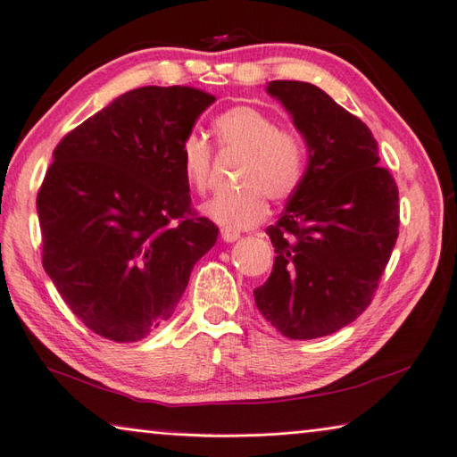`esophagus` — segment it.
<instances>
[{
	"instance_id": "esophagus-1",
	"label": "esophagus",
	"mask_w": 457,
	"mask_h": 457,
	"mask_svg": "<svg viewBox=\"0 0 457 457\" xmlns=\"http://www.w3.org/2000/svg\"><path fill=\"white\" fill-rule=\"evenodd\" d=\"M221 239L226 241V244H234V241L239 239V231L237 229H229V228H223L221 229Z\"/></svg>"
}]
</instances>
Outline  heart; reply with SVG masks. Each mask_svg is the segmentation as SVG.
Instances as JSON below:
<instances>
[{"label":"heart","instance_id":"obj_1","mask_svg":"<svg viewBox=\"0 0 457 457\" xmlns=\"http://www.w3.org/2000/svg\"><path fill=\"white\" fill-rule=\"evenodd\" d=\"M213 137L221 152L241 154L236 182L239 190L220 194L204 205V213L221 228H253L270 212L267 198L287 200L297 192L307 166L301 134L277 127L255 106H231L213 119ZM186 182L204 194L212 176V146L200 134H186L180 145Z\"/></svg>","mask_w":457,"mask_h":457}]
</instances>
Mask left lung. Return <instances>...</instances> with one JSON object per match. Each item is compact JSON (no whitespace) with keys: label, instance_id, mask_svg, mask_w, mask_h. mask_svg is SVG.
Listing matches in <instances>:
<instances>
[{"label":"left lung","instance_id":"1","mask_svg":"<svg viewBox=\"0 0 457 457\" xmlns=\"http://www.w3.org/2000/svg\"><path fill=\"white\" fill-rule=\"evenodd\" d=\"M309 148L303 182L275 226L273 271L253 291L259 312L295 341L327 337L362 315L396 245L398 187L378 166L370 129L325 91L271 80Z\"/></svg>","mask_w":457,"mask_h":457}]
</instances>
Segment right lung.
<instances>
[{"label":"right lung","instance_id":"obj_1","mask_svg":"<svg viewBox=\"0 0 457 457\" xmlns=\"http://www.w3.org/2000/svg\"><path fill=\"white\" fill-rule=\"evenodd\" d=\"M216 96L140 87L62 137L37 194L43 267L93 333L137 343L172 317L216 223L192 210L180 145Z\"/></svg>","mask_w":457,"mask_h":457}]
</instances>
